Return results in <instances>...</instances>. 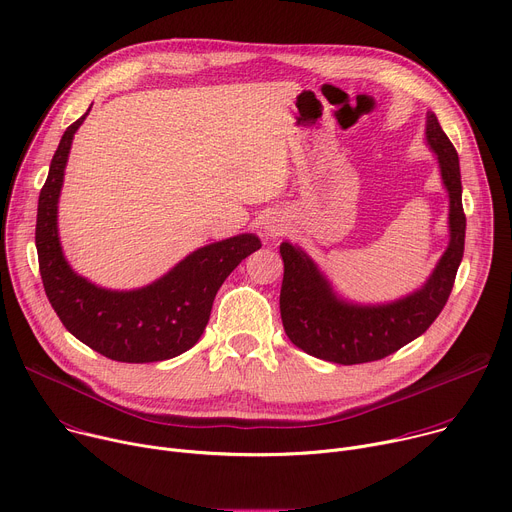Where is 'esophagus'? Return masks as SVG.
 Segmentation results:
<instances>
[{
    "mask_svg": "<svg viewBox=\"0 0 512 512\" xmlns=\"http://www.w3.org/2000/svg\"><path fill=\"white\" fill-rule=\"evenodd\" d=\"M284 230H286V226H284L280 220H275V218L265 220V222H263V226H261L263 237H267V239H275V237L284 235Z\"/></svg>",
    "mask_w": 512,
    "mask_h": 512,
    "instance_id": "obj_1",
    "label": "esophagus"
}]
</instances>
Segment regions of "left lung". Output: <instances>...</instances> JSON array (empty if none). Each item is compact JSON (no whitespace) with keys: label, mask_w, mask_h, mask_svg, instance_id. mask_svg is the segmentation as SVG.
I'll list each match as a JSON object with an SVG mask.
<instances>
[{"label":"left lung","mask_w":512,"mask_h":512,"mask_svg":"<svg viewBox=\"0 0 512 512\" xmlns=\"http://www.w3.org/2000/svg\"><path fill=\"white\" fill-rule=\"evenodd\" d=\"M425 138L449 194V245L421 288L384 304L349 302L335 294L331 282L300 247L288 241L280 245L284 331L308 355L341 365L378 361L421 337L441 314L463 257L466 214L461 206L459 157L433 112L427 114Z\"/></svg>","instance_id":"obj_1"}]
</instances>
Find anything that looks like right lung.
<instances>
[{
    "label": "right lung",
    "instance_id": "right-lung-1",
    "mask_svg": "<svg viewBox=\"0 0 512 512\" xmlns=\"http://www.w3.org/2000/svg\"><path fill=\"white\" fill-rule=\"evenodd\" d=\"M87 114L65 130L38 196L36 251L46 298L75 339L108 359L153 363L177 357L200 341L216 292L232 269L261 249V241L245 232L200 247L136 290L100 288L75 273L61 249L57 214L73 136Z\"/></svg>",
    "mask_w": 512,
    "mask_h": 512
}]
</instances>
